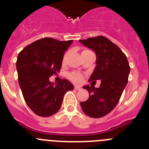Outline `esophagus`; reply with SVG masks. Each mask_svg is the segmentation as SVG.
I'll use <instances>...</instances> for the list:
<instances>
[{
	"label": "esophagus",
	"instance_id": "34e87169",
	"mask_svg": "<svg viewBox=\"0 0 149 149\" xmlns=\"http://www.w3.org/2000/svg\"><path fill=\"white\" fill-rule=\"evenodd\" d=\"M81 89V86H74V89H76V90H80V89Z\"/></svg>",
	"mask_w": 149,
	"mask_h": 149
}]
</instances>
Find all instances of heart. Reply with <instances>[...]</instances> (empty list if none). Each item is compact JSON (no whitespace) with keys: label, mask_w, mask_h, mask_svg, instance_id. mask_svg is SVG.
<instances>
[{"label":"heart","mask_w":149,"mask_h":149,"mask_svg":"<svg viewBox=\"0 0 149 149\" xmlns=\"http://www.w3.org/2000/svg\"><path fill=\"white\" fill-rule=\"evenodd\" d=\"M88 51V50H85L84 51ZM67 56H68V53H65L64 56H63V61H65L66 59ZM68 77L72 80V81L75 83H80L83 81V75L81 74L78 73V72H72L68 74Z\"/></svg>","instance_id":"b5f03b06"}]
</instances>
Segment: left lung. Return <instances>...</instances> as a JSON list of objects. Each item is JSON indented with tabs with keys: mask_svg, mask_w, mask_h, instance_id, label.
Wrapping results in <instances>:
<instances>
[{
	"mask_svg": "<svg viewBox=\"0 0 149 149\" xmlns=\"http://www.w3.org/2000/svg\"><path fill=\"white\" fill-rule=\"evenodd\" d=\"M93 50L97 56L96 67L89 81L101 80L99 88L84 86L89 97L81 102L83 111L92 118H101L115 108L128 81L131 70L127 56L110 39L103 36L79 40Z\"/></svg>",
	"mask_w": 149,
	"mask_h": 149,
	"instance_id": "1",
	"label": "left lung"
}]
</instances>
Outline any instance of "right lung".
<instances>
[{"label":"right lung","instance_id":"1","mask_svg":"<svg viewBox=\"0 0 149 149\" xmlns=\"http://www.w3.org/2000/svg\"><path fill=\"white\" fill-rule=\"evenodd\" d=\"M73 40L45 37L28 45L18 54V80L26 104L34 113L48 117L59 111L63 96L74 86L66 79L56 85L49 77L60 72L65 51Z\"/></svg>","mask_w":149,"mask_h":149}]
</instances>
